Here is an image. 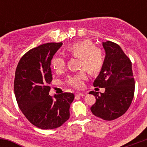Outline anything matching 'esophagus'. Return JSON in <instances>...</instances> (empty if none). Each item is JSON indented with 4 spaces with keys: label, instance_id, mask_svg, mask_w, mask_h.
<instances>
[{
    "label": "esophagus",
    "instance_id": "obj_1",
    "mask_svg": "<svg viewBox=\"0 0 147 147\" xmlns=\"http://www.w3.org/2000/svg\"><path fill=\"white\" fill-rule=\"evenodd\" d=\"M75 96H77V97H82V96H84V93H81V92H76L75 93Z\"/></svg>",
    "mask_w": 147,
    "mask_h": 147
}]
</instances>
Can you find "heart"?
Listing matches in <instances>:
<instances>
[{"instance_id": "1", "label": "heart", "mask_w": 147, "mask_h": 147, "mask_svg": "<svg viewBox=\"0 0 147 147\" xmlns=\"http://www.w3.org/2000/svg\"><path fill=\"white\" fill-rule=\"evenodd\" d=\"M65 51L69 55L80 60V67L82 69L78 73L68 76L66 83L76 89L83 87V81L86 79V71L92 76H97L105 66V55L100 49L90 40L80 41L67 46ZM51 66L56 72H61L65 67V60L60 56L54 57L51 60Z\"/></svg>"}]
</instances>
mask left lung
<instances>
[{
	"instance_id": "1",
	"label": "left lung",
	"mask_w": 147,
	"mask_h": 147,
	"mask_svg": "<svg viewBox=\"0 0 147 147\" xmlns=\"http://www.w3.org/2000/svg\"><path fill=\"white\" fill-rule=\"evenodd\" d=\"M102 45L106 53L105 66L93 85L105 87V91L89 92L96 98L90 109L97 117L111 121L128 110L134 98L135 82L131 60L119 45L111 41L102 42Z\"/></svg>"
}]
</instances>
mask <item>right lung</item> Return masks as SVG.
<instances>
[{"mask_svg":"<svg viewBox=\"0 0 147 147\" xmlns=\"http://www.w3.org/2000/svg\"><path fill=\"white\" fill-rule=\"evenodd\" d=\"M60 42H48L28 51L16 69L14 92L19 108L28 121L38 128H57L69 118L72 93L49 95L53 80L51 60L61 47Z\"/></svg>","mask_w":147,"mask_h":147,"instance_id":"right-lung-1","label":"right lung"}]
</instances>
